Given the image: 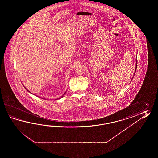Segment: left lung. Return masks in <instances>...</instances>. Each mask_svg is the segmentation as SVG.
<instances>
[{"label":"left lung","instance_id":"obj_1","mask_svg":"<svg viewBox=\"0 0 158 158\" xmlns=\"http://www.w3.org/2000/svg\"><path fill=\"white\" fill-rule=\"evenodd\" d=\"M137 58L136 59V65H135V72H134V74H133V77H134V74H135V71H136V69H137ZM132 78V79H133ZM131 79V80H132Z\"/></svg>","mask_w":158,"mask_h":158}]
</instances>
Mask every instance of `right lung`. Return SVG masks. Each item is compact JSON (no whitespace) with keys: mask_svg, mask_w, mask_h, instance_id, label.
<instances>
[{"mask_svg":"<svg viewBox=\"0 0 158 158\" xmlns=\"http://www.w3.org/2000/svg\"><path fill=\"white\" fill-rule=\"evenodd\" d=\"M23 86H24V85H23ZM24 87H25V89H26V90H27L28 91H29V93H31V94H32V93H31V92H30V91H29L28 90H27V88H26V87H25V86H24ZM66 92H67V91H66ZM66 92H65V93H64V94H63V95H62V96H61V97L60 98H58V99H60V98H61L63 97H64V95H65V93H66ZM33 95H34V94H33ZM40 98H41V97H40Z\"/></svg>","mask_w":158,"mask_h":158,"instance_id":"add662e5","label":"right lung"}]
</instances>
